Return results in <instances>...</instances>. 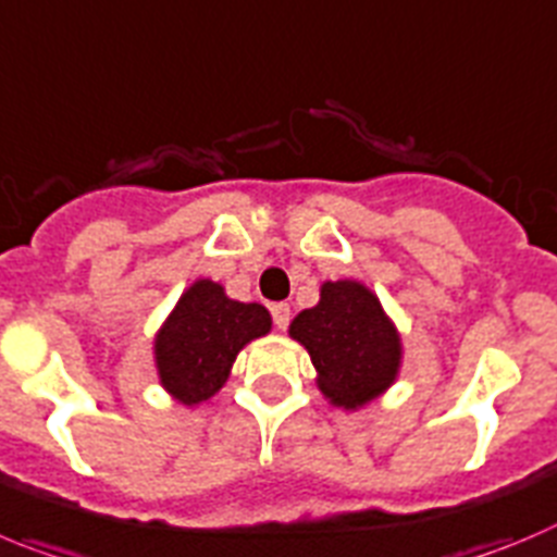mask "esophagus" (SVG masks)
<instances>
[{
	"label": "esophagus",
	"mask_w": 557,
	"mask_h": 557,
	"mask_svg": "<svg viewBox=\"0 0 557 557\" xmlns=\"http://www.w3.org/2000/svg\"><path fill=\"white\" fill-rule=\"evenodd\" d=\"M270 314H273V325L278 331H284L289 325V306L287 304H273L270 306Z\"/></svg>",
	"instance_id": "esophagus-1"
}]
</instances>
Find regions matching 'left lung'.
<instances>
[{"label": "left lung", "mask_w": 557, "mask_h": 557, "mask_svg": "<svg viewBox=\"0 0 557 557\" xmlns=\"http://www.w3.org/2000/svg\"><path fill=\"white\" fill-rule=\"evenodd\" d=\"M289 334L309 350L320 389L334 406H364L395 381L400 339L379 298L361 284H323L320 304L304 309Z\"/></svg>", "instance_id": "left-lung-1"}]
</instances>
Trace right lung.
I'll return each mask as SVG.
<instances>
[{"instance_id":"1","label":"right lung","mask_w":557,"mask_h":557,"mask_svg":"<svg viewBox=\"0 0 557 557\" xmlns=\"http://www.w3.org/2000/svg\"><path fill=\"white\" fill-rule=\"evenodd\" d=\"M270 331V314L259 304L226 298L221 284L196 282L157 336L162 386L193 406L215 395L228 379L243 345Z\"/></svg>"}]
</instances>
